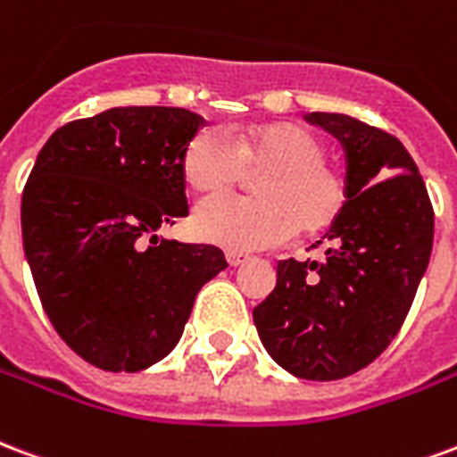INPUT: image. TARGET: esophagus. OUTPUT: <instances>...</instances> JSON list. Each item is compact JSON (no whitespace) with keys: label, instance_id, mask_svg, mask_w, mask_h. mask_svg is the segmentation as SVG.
<instances>
[{"label":"esophagus","instance_id":"esophagus-1","mask_svg":"<svg viewBox=\"0 0 457 457\" xmlns=\"http://www.w3.org/2000/svg\"><path fill=\"white\" fill-rule=\"evenodd\" d=\"M226 261L231 262L233 268H236V265H241V262L248 261V255H245V253H241V251H228V253H226Z\"/></svg>","mask_w":457,"mask_h":457}]
</instances>
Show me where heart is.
Instances as JSON below:
<instances>
[{
  "label": "heart",
  "instance_id": "heart-1",
  "mask_svg": "<svg viewBox=\"0 0 457 457\" xmlns=\"http://www.w3.org/2000/svg\"><path fill=\"white\" fill-rule=\"evenodd\" d=\"M324 158L321 138L299 123H255L233 136L196 131L182 155V175L196 195L226 192L243 168H265L253 178L258 196H212L196 206L195 233L231 251H253L285 241L297 226L324 228L345 204V179Z\"/></svg>",
  "mask_w": 457,
  "mask_h": 457
}]
</instances>
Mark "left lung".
<instances>
[{"instance_id":"1","label":"left lung","mask_w":457,"mask_h":457,"mask_svg":"<svg viewBox=\"0 0 457 457\" xmlns=\"http://www.w3.org/2000/svg\"><path fill=\"white\" fill-rule=\"evenodd\" d=\"M345 151V204L321 236L326 261H279L253 309L265 351L302 379L370 365L404 324L434 248V206L399 138L345 114L312 112Z\"/></svg>"}]
</instances>
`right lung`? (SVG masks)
<instances>
[{
    "instance_id": "obj_1",
    "label": "right lung",
    "mask_w": 457,
    "mask_h": 457,
    "mask_svg": "<svg viewBox=\"0 0 457 457\" xmlns=\"http://www.w3.org/2000/svg\"><path fill=\"white\" fill-rule=\"evenodd\" d=\"M204 119L112 106L60 126L21 196L26 261L43 309L79 358L109 372L162 361L195 297L228 268L216 245L162 238L187 216L182 155Z\"/></svg>"
}]
</instances>
